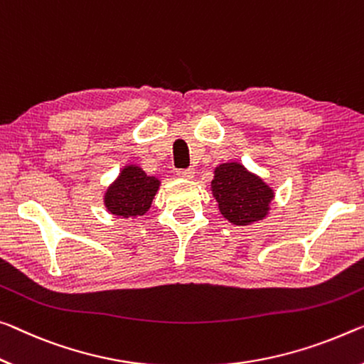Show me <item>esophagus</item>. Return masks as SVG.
<instances>
[{"label": "esophagus", "instance_id": "34e87169", "mask_svg": "<svg viewBox=\"0 0 364 364\" xmlns=\"http://www.w3.org/2000/svg\"><path fill=\"white\" fill-rule=\"evenodd\" d=\"M177 176L182 178H192L195 176L193 167H188V169H177Z\"/></svg>", "mask_w": 364, "mask_h": 364}]
</instances>
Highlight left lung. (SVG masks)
Wrapping results in <instances>:
<instances>
[{
    "instance_id": "8db88e82",
    "label": "left lung",
    "mask_w": 364,
    "mask_h": 364,
    "mask_svg": "<svg viewBox=\"0 0 364 364\" xmlns=\"http://www.w3.org/2000/svg\"><path fill=\"white\" fill-rule=\"evenodd\" d=\"M211 188L221 215L239 226L262 220L273 198L272 190L237 163L216 167Z\"/></svg>"
}]
</instances>
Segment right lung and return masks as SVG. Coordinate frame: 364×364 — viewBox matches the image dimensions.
Masks as SVG:
<instances>
[{"label": "right lung", "mask_w": 364, "mask_h": 364, "mask_svg": "<svg viewBox=\"0 0 364 364\" xmlns=\"http://www.w3.org/2000/svg\"><path fill=\"white\" fill-rule=\"evenodd\" d=\"M159 188V181L148 177L135 166H128L105 193V206L112 215L135 218L146 213Z\"/></svg>", "instance_id": "obj_1"}]
</instances>
